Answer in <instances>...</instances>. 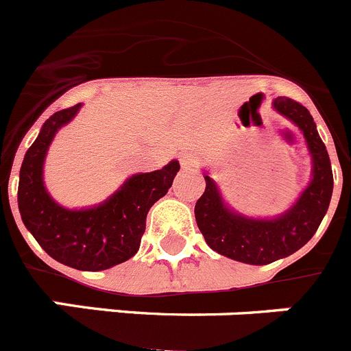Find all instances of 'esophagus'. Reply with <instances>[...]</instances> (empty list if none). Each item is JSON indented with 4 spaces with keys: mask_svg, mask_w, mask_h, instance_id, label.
I'll return each instance as SVG.
<instances>
[{
    "mask_svg": "<svg viewBox=\"0 0 351 351\" xmlns=\"http://www.w3.org/2000/svg\"><path fill=\"white\" fill-rule=\"evenodd\" d=\"M180 162H182V168H185V169H192L197 166V159H195L192 154H183L182 159H180Z\"/></svg>",
    "mask_w": 351,
    "mask_h": 351,
    "instance_id": "obj_1",
    "label": "esophagus"
}]
</instances>
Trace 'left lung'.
<instances>
[{
	"mask_svg": "<svg viewBox=\"0 0 351 351\" xmlns=\"http://www.w3.org/2000/svg\"><path fill=\"white\" fill-rule=\"evenodd\" d=\"M273 108L298 125L311 156V180L298 201L276 217H248L230 208L219 185L204 173L206 189L194 208L195 222L211 250L252 266L271 264L302 248L317 232L332 197L329 154L311 113L290 97H276Z\"/></svg>",
	"mask_w": 351,
	"mask_h": 351,
	"instance_id": "8db88e82",
	"label": "left lung"
}]
</instances>
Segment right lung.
<instances>
[{"mask_svg": "<svg viewBox=\"0 0 351 351\" xmlns=\"http://www.w3.org/2000/svg\"><path fill=\"white\" fill-rule=\"evenodd\" d=\"M80 108L78 103L43 122L22 160L17 203L26 229L50 257L78 271H103L136 254L148 210L168 194L180 162L171 160L157 171L129 176L119 191L96 206H61L47 191L43 166L58 131L73 121Z\"/></svg>", "mask_w": 351, "mask_h": 351, "instance_id": "obj_1", "label": "right lung"}]
</instances>
